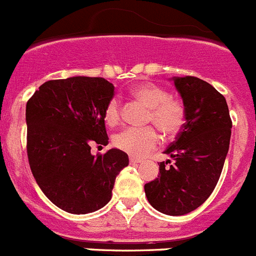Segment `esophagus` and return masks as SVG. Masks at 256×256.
<instances>
[{"instance_id": "esophagus-1", "label": "esophagus", "mask_w": 256, "mask_h": 256, "mask_svg": "<svg viewBox=\"0 0 256 256\" xmlns=\"http://www.w3.org/2000/svg\"><path fill=\"white\" fill-rule=\"evenodd\" d=\"M129 162H130V164H138L140 163L142 159L136 158V156H129Z\"/></svg>"}]
</instances>
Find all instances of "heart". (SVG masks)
<instances>
[{
    "mask_svg": "<svg viewBox=\"0 0 256 256\" xmlns=\"http://www.w3.org/2000/svg\"><path fill=\"white\" fill-rule=\"evenodd\" d=\"M132 96L149 108L146 122L153 123L166 136H174L183 128L186 110L180 100L170 98L168 90L154 83H139L132 88ZM122 117V106L117 98H112L104 110L108 126H116ZM159 136L156 129L127 128L114 136V146L134 156H144L156 148Z\"/></svg>",
    "mask_w": 256,
    "mask_h": 256,
    "instance_id": "b5f03b06",
    "label": "heart"
}]
</instances>
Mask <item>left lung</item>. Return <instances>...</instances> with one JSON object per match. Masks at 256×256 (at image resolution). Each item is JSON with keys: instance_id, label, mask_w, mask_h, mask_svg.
<instances>
[{"instance_id": "obj_1", "label": "left lung", "mask_w": 256, "mask_h": 256, "mask_svg": "<svg viewBox=\"0 0 256 256\" xmlns=\"http://www.w3.org/2000/svg\"><path fill=\"white\" fill-rule=\"evenodd\" d=\"M183 100L186 123L164 153L159 176L144 186L148 202L166 215L196 210L213 193L229 150L232 120L224 96L196 77H173Z\"/></svg>"}]
</instances>
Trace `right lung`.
<instances>
[{
    "label": "right lung",
    "mask_w": 256,
    "mask_h": 256,
    "mask_svg": "<svg viewBox=\"0 0 256 256\" xmlns=\"http://www.w3.org/2000/svg\"><path fill=\"white\" fill-rule=\"evenodd\" d=\"M114 86L100 77L43 83L26 106L27 156L37 184L54 206L70 214L93 213L112 198L116 176L128 154L107 146L104 110Z\"/></svg>",
    "instance_id": "obj_1"
}]
</instances>
